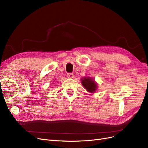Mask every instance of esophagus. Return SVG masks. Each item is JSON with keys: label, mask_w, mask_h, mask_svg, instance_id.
<instances>
[{"label": "esophagus", "mask_w": 148, "mask_h": 148, "mask_svg": "<svg viewBox=\"0 0 148 148\" xmlns=\"http://www.w3.org/2000/svg\"><path fill=\"white\" fill-rule=\"evenodd\" d=\"M67 77L69 78H73L74 77V75L72 73H67Z\"/></svg>", "instance_id": "obj_1"}]
</instances>
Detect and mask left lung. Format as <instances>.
Returning <instances> with one entry per match:
<instances>
[{
  "label": "left lung",
  "mask_w": 148,
  "mask_h": 148,
  "mask_svg": "<svg viewBox=\"0 0 148 148\" xmlns=\"http://www.w3.org/2000/svg\"><path fill=\"white\" fill-rule=\"evenodd\" d=\"M82 83L86 90L90 92H95L97 89V84L90 78H84L82 79Z\"/></svg>",
  "instance_id": "obj_1"
}]
</instances>
